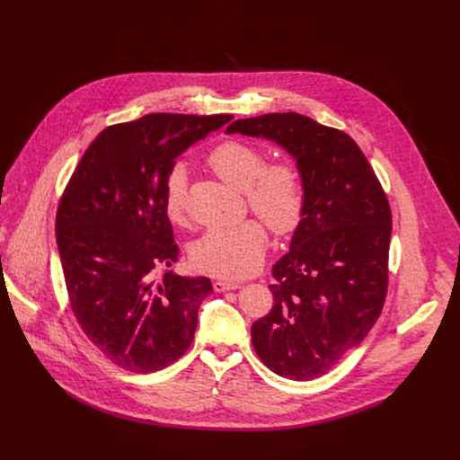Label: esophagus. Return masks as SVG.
Here are the masks:
<instances>
[{
	"label": "esophagus",
	"instance_id": "obj_1",
	"mask_svg": "<svg viewBox=\"0 0 460 460\" xmlns=\"http://www.w3.org/2000/svg\"><path fill=\"white\" fill-rule=\"evenodd\" d=\"M213 288H215L217 293H224V291L238 289L240 284H238V282H231V280H215V282H213Z\"/></svg>",
	"mask_w": 460,
	"mask_h": 460
}]
</instances>
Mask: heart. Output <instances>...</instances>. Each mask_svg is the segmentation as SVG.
<instances>
[{
    "mask_svg": "<svg viewBox=\"0 0 460 460\" xmlns=\"http://www.w3.org/2000/svg\"><path fill=\"white\" fill-rule=\"evenodd\" d=\"M208 165L226 183L243 190L251 211L277 234L296 229L305 208V183L293 162L266 164L264 153L252 144L224 140L208 155ZM162 200L167 218L181 226L187 218V172L180 164L164 178ZM263 223L249 218L234 227L206 231L190 245L192 266L218 279H242L252 273L264 260L270 242Z\"/></svg>",
    "mask_w": 460,
    "mask_h": 460,
    "instance_id": "1",
    "label": "heart"
}]
</instances>
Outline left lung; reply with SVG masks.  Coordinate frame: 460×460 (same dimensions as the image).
<instances>
[{"label":"left lung","mask_w":460,"mask_h":460,"mask_svg":"<svg viewBox=\"0 0 460 460\" xmlns=\"http://www.w3.org/2000/svg\"><path fill=\"white\" fill-rule=\"evenodd\" d=\"M227 133L282 146L305 183L289 252L273 266L275 304L251 327L256 355L291 380H313L358 346L387 295L391 209L367 158L344 130L298 112L236 119Z\"/></svg>","instance_id":"1"}]
</instances>
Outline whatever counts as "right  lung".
<instances>
[{"label": "right lung", "mask_w": 460, "mask_h": 460, "mask_svg": "<svg viewBox=\"0 0 460 460\" xmlns=\"http://www.w3.org/2000/svg\"><path fill=\"white\" fill-rule=\"evenodd\" d=\"M231 114L153 112L105 127L65 187L56 242L71 309L85 337L116 366L155 373L190 346L206 277L164 275L178 258L162 187L174 160Z\"/></svg>", "instance_id": "right-lung-1"}]
</instances>
